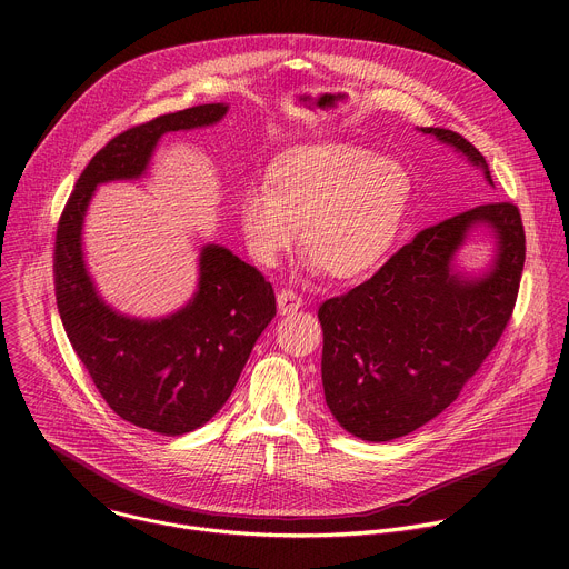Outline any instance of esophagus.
Segmentation results:
<instances>
[{
  "mask_svg": "<svg viewBox=\"0 0 569 569\" xmlns=\"http://www.w3.org/2000/svg\"><path fill=\"white\" fill-rule=\"evenodd\" d=\"M301 306H303V299L297 292H292V290H281L277 295V308H279L281 315H290V312L299 310Z\"/></svg>",
  "mask_w": 569,
  "mask_h": 569,
  "instance_id": "esophagus-1",
  "label": "esophagus"
}]
</instances>
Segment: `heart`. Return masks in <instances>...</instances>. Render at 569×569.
<instances>
[{"label":"heart","mask_w":569,"mask_h":569,"mask_svg":"<svg viewBox=\"0 0 569 569\" xmlns=\"http://www.w3.org/2000/svg\"><path fill=\"white\" fill-rule=\"evenodd\" d=\"M410 202L412 180L398 159L351 143H308L272 161L266 187L240 193L236 218L259 266H277L297 229L306 266L349 281L387 259Z\"/></svg>","instance_id":"b5f03b06"}]
</instances>
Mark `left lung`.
<instances>
[{
  "instance_id": "left-lung-1",
  "label": "left lung",
  "mask_w": 569,
  "mask_h": 569,
  "mask_svg": "<svg viewBox=\"0 0 569 569\" xmlns=\"http://www.w3.org/2000/svg\"><path fill=\"white\" fill-rule=\"evenodd\" d=\"M461 152L486 182L483 154L446 128H421ZM483 226L499 242L479 278L453 270V254ZM525 268L516 204L486 202L450 216L402 246L369 281L327 299L321 385L331 415L362 441H391L441 415L498 345Z\"/></svg>"
}]
</instances>
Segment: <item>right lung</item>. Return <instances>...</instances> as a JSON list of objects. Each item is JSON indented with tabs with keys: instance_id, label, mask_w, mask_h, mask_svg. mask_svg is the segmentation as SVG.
<instances>
[{
	"instance_id": "add662e5",
	"label": "right lung",
	"mask_w": 569,
	"mask_h": 569,
	"mask_svg": "<svg viewBox=\"0 0 569 569\" xmlns=\"http://www.w3.org/2000/svg\"><path fill=\"white\" fill-rule=\"evenodd\" d=\"M227 110L224 103L196 106L110 139L80 173L56 231V301L76 356L123 421L167 437L193 432L218 415L277 315L274 290L227 248L204 246L187 306L159 319L121 315L88 272L83 220L94 189L141 178L167 132L213 126Z\"/></svg>"
}]
</instances>
